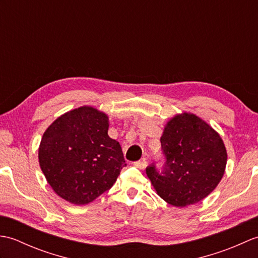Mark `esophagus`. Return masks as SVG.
Wrapping results in <instances>:
<instances>
[{
	"label": "esophagus",
	"mask_w": 258,
	"mask_h": 258,
	"mask_svg": "<svg viewBox=\"0 0 258 258\" xmlns=\"http://www.w3.org/2000/svg\"><path fill=\"white\" fill-rule=\"evenodd\" d=\"M134 165L138 167V168H140V169H144L147 166V162L144 161V160L143 161H139V162H135Z\"/></svg>",
	"instance_id": "1"
}]
</instances>
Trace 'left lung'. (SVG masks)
Here are the masks:
<instances>
[{
	"instance_id": "8db88e82",
	"label": "left lung",
	"mask_w": 258,
	"mask_h": 258,
	"mask_svg": "<svg viewBox=\"0 0 258 258\" xmlns=\"http://www.w3.org/2000/svg\"><path fill=\"white\" fill-rule=\"evenodd\" d=\"M161 144L166 156L162 174L146 168L157 195L168 204L185 207L210 195L225 173V144L212 126L189 112L175 114L164 126Z\"/></svg>"
}]
</instances>
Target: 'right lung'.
I'll use <instances>...</instances> for the list:
<instances>
[{
	"label": "right lung",
	"mask_w": 258,
	"mask_h": 258,
	"mask_svg": "<svg viewBox=\"0 0 258 258\" xmlns=\"http://www.w3.org/2000/svg\"><path fill=\"white\" fill-rule=\"evenodd\" d=\"M108 115L90 105L62 114L45 130L38 163L52 189L85 205L109 189L126 166L122 147L108 136Z\"/></svg>",
	"instance_id": "1"
}]
</instances>
